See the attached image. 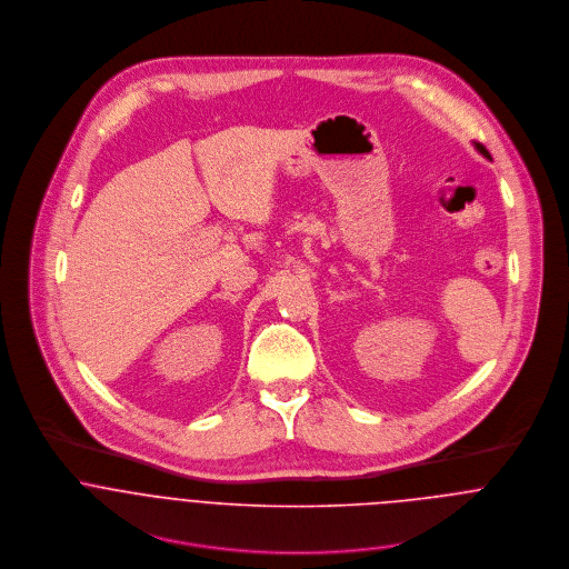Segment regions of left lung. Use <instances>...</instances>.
<instances>
[{"label":"left lung","instance_id":"8db88e82","mask_svg":"<svg viewBox=\"0 0 569 569\" xmlns=\"http://www.w3.org/2000/svg\"><path fill=\"white\" fill-rule=\"evenodd\" d=\"M476 149H478V151H480V153H482L485 158H488V160H490V153H488L487 149H485V147H482L480 142H476Z\"/></svg>","mask_w":569,"mask_h":569}]
</instances>
